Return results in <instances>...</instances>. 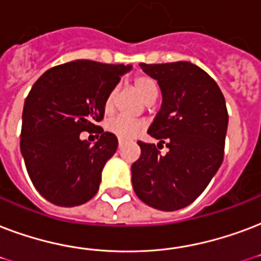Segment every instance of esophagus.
Returning <instances> with one entry per match:
<instances>
[{"instance_id": "obj_1", "label": "esophagus", "mask_w": 261, "mask_h": 261, "mask_svg": "<svg viewBox=\"0 0 261 261\" xmlns=\"http://www.w3.org/2000/svg\"><path fill=\"white\" fill-rule=\"evenodd\" d=\"M123 146V141L122 139H119V148H122Z\"/></svg>"}]
</instances>
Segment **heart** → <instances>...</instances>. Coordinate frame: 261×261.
Listing matches in <instances>:
<instances>
[{
	"mask_svg": "<svg viewBox=\"0 0 261 261\" xmlns=\"http://www.w3.org/2000/svg\"><path fill=\"white\" fill-rule=\"evenodd\" d=\"M133 89L135 90V93L144 99L145 102H148L152 98H156L157 97V87L156 83L153 82L152 79L146 75H139L134 79L133 82ZM113 98H115V91H111L108 94V97L105 98L104 102V111L107 113H109L113 108ZM145 128V124L139 120H133V119H128V117L124 116H117L115 119H112L111 122L108 123V130L115 134L117 138L120 139H130L134 138L137 135H139L142 133V130Z\"/></svg>",
	"mask_w": 261,
	"mask_h": 261,
	"instance_id": "b5f03b06",
	"label": "heart"
}]
</instances>
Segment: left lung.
Wrapping results in <instances>:
<instances>
[{"label":"left lung","mask_w":261,"mask_h":261,"mask_svg":"<svg viewBox=\"0 0 261 261\" xmlns=\"http://www.w3.org/2000/svg\"><path fill=\"white\" fill-rule=\"evenodd\" d=\"M162 90V108L148 133L160 142L139 141L141 157L131 180L141 201L160 211L192 204L222 166L228 115L214 79L189 61L141 64ZM166 143L169 152L156 149Z\"/></svg>","instance_id":"left-lung-1"}]
</instances>
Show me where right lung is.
I'll return each instance as SVG.
<instances>
[{
    "mask_svg": "<svg viewBox=\"0 0 261 261\" xmlns=\"http://www.w3.org/2000/svg\"><path fill=\"white\" fill-rule=\"evenodd\" d=\"M131 65L75 60L47 69L24 101L20 150L39 194L59 206L85 204L98 192L105 163L115 154L117 138L95 122L104 102ZM82 130H98L94 145Z\"/></svg>",
    "mask_w": 261,
    "mask_h": 261,
    "instance_id": "obj_1",
    "label": "right lung"
}]
</instances>
